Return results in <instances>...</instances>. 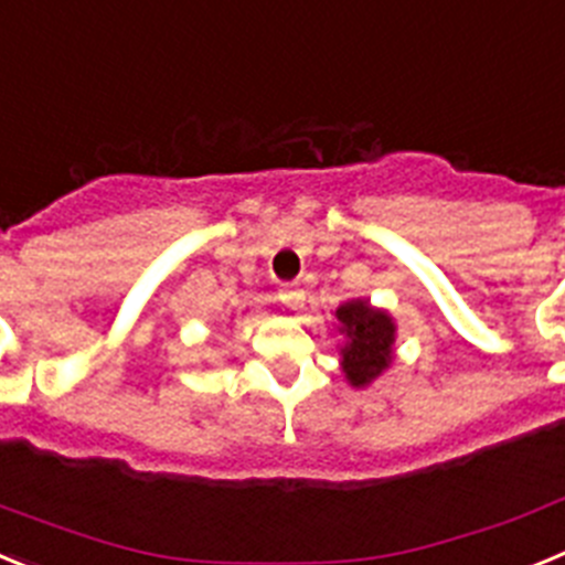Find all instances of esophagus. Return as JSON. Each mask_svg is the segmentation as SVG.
Listing matches in <instances>:
<instances>
[{
  "instance_id": "esophagus-1",
  "label": "esophagus",
  "mask_w": 565,
  "mask_h": 565,
  "mask_svg": "<svg viewBox=\"0 0 565 565\" xmlns=\"http://www.w3.org/2000/svg\"><path fill=\"white\" fill-rule=\"evenodd\" d=\"M278 301L289 309H298L307 301V292H303L298 284H281V287H278Z\"/></svg>"
}]
</instances>
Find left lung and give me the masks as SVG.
Returning <instances> with one entry per match:
<instances>
[{
	"label": "left lung",
	"instance_id": "left-lung-1",
	"mask_svg": "<svg viewBox=\"0 0 565 565\" xmlns=\"http://www.w3.org/2000/svg\"><path fill=\"white\" fill-rule=\"evenodd\" d=\"M334 318L340 320V332L345 343L340 345V365L345 380L354 388H365L371 380H377L394 358L396 327L388 312L374 309L369 301L358 298L338 307Z\"/></svg>",
	"mask_w": 565,
	"mask_h": 565
}]
</instances>
